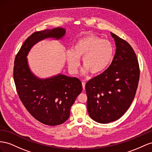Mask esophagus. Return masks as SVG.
Instances as JSON below:
<instances>
[{
	"mask_svg": "<svg viewBox=\"0 0 152 152\" xmlns=\"http://www.w3.org/2000/svg\"><path fill=\"white\" fill-rule=\"evenodd\" d=\"M85 85H86L85 82H84V81H82V86H83V90H85Z\"/></svg>",
	"mask_w": 152,
	"mask_h": 152,
	"instance_id": "34e87169",
	"label": "esophagus"
}]
</instances>
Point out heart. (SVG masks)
I'll use <instances>...</instances> for the list:
<instances>
[{
    "instance_id": "heart-1",
    "label": "heart",
    "mask_w": 152,
    "mask_h": 152,
    "mask_svg": "<svg viewBox=\"0 0 152 152\" xmlns=\"http://www.w3.org/2000/svg\"><path fill=\"white\" fill-rule=\"evenodd\" d=\"M114 49L112 43L107 39L94 35H88L77 41L72 51L67 52L66 58L69 71L77 72L82 59L83 74L91 71L92 74L102 72L111 62Z\"/></svg>"
}]
</instances>
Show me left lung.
<instances>
[{
  "instance_id": "left-lung-1",
  "label": "left lung",
  "mask_w": 152,
  "mask_h": 152,
  "mask_svg": "<svg viewBox=\"0 0 152 152\" xmlns=\"http://www.w3.org/2000/svg\"><path fill=\"white\" fill-rule=\"evenodd\" d=\"M116 43L113 60L106 70L85 85L87 110L91 118L101 124L119 119L135 97L140 69L132 46L111 32Z\"/></svg>"
}]
</instances>
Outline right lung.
<instances>
[{
  "label": "right lung",
  "mask_w": 152,
  "mask_h": 152,
  "mask_svg": "<svg viewBox=\"0 0 152 152\" xmlns=\"http://www.w3.org/2000/svg\"><path fill=\"white\" fill-rule=\"evenodd\" d=\"M65 33L62 28L32 33L15 59L13 77L20 99L34 118L50 126L62 124L69 118L71 107L83 88L81 82L77 77L63 75L38 79L30 72L26 57L38 41L47 37L60 39Z\"/></svg>",
  "instance_id": "1"
}]
</instances>
